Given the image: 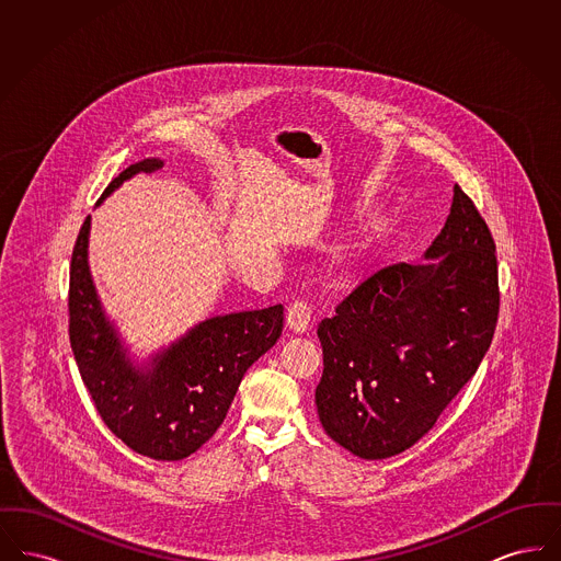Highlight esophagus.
Returning <instances> with one entry per match:
<instances>
[{"instance_id": "1", "label": "esophagus", "mask_w": 561, "mask_h": 561, "mask_svg": "<svg viewBox=\"0 0 561 561\" xmlns=\"http://www.w3.org/2000/svg\"><path fill=\"white\" fill-rule=\"evenodd\" d=\"M286 325L296 334H305L311 328V307L302 300H294L286 311Z\"/></svg>"}]
</instances>
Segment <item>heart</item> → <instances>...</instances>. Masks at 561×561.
Wrapping results in <instances>:
<instances>
[{
  "instance_id": "1",
  "label": "heart",
  "mask_w": 561,
  "mask_h": 561,
  "mask_svg": "<svg viewBox=\"0 0 561 561\" xmlns=\"http://www.w3.org/2000/svg\"><path fill=\"white\" fill-rule=\"evenodd\" d=\"M362 245H364V243H362Z\"/></svg>"
}]
</instances>
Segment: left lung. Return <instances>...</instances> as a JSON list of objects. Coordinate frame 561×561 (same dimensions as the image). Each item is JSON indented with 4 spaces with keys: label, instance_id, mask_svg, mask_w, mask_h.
<instances>
[{
    "label": "left lung",
    "instance_id": "left-lung-1",
    "mask_svg": "<svg viewBox=\"0 0 561 561\" xmlns=\"http://www.w3.org/2000/svg\"><path fill=\"white\" fill-rule=\"evenodd\" d=\"M425 259L380 268L318 328L321 427L359 458L414 446L478 373L496 330V245L458 185Z\"/></svg>",
    "mask_w": 561,
    "mask_h": 561
}]
</instances>
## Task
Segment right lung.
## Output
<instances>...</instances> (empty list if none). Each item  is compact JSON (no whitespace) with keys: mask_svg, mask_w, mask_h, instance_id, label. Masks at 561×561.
<instances>
[{"mask_svg":"<svg viewBox=\"0 0 561 561\" xmlns=\"http://www.w3.org/2000/svg\"><path fill=\"white\" fill-rule=\"evenodd\" d=\"M163 161L142 160L111 181L103 197L138 172ZM90 216L81 225L69 275V341L81 380L101 419L134 453L181 460L199 450L222 425L245 370L273 347L284 328V307L216 316L134 368L108 323L88 267Z\"/></svg>","mask_w":561,"mask_h":561,"instance_id":"right-lung-1","label":"right lung"}]
</instances>
